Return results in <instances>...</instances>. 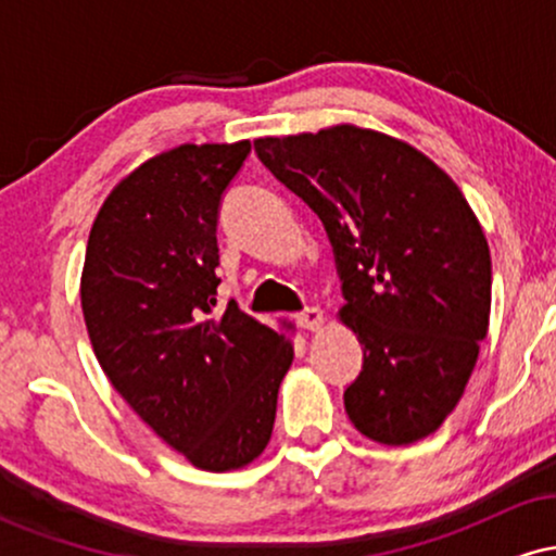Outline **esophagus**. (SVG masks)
<instances>
[{
	"mask_svg": "<svg viewBox=\"0 0 556 556\" xmlns=\"http://www.w3.org/2000/svg\"><path fill=\"white\" fill-rule=\"evenodd\" d=\"M295 321H298L300 329H311V331L321 329V324H324V311L316 308V305H311V308L300 311V314L295 316Z\"/></svg>",
	"mask_w": 556,
	"mask_h": 556,
	"instance_id": "obj_1",
	"label": "esophagus"
}]
</instances>
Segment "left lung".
<instances>
[{
	"label": "left lung",
	"mask_w": 556,
	"mask_h": 556,
	"mask_svg": "<svg viewBox=\"0 0 556 556\" xmlns=\"http://www.w3.org/2000/svg\"><path fill=\"white\" fill-rule=\"evenodd\" d=\"M253 146L329 235L340 318L363 344V371L344 389L353 426L379 444L429 437L460 402L489 331L491 256L473 208L429 156L366 127Z\"/></svg>",
	"instance_id": "8db88e82"
}]
</instances>
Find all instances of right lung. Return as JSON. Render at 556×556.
Instances as JSON below:
<instances>
[{
	"label": "right lung",
	"mask_w": 556,
	"mask_h": 556,
	"mask_svg": "<svg viewBox=\"0 0 556 556\" xmlns=\"http://www.w3.org/2000/svg\"><path fill=\"white\" fill-rule=\"evenodd\" d=\"M251 154L185 143L125 177L96 214L80 279L93 353L143 424L195 468L253 463L271 439L292 342L216 305L222 195Z\"/></svg>",
	"instance_id": "right-lung-1"
}]
</instances>
